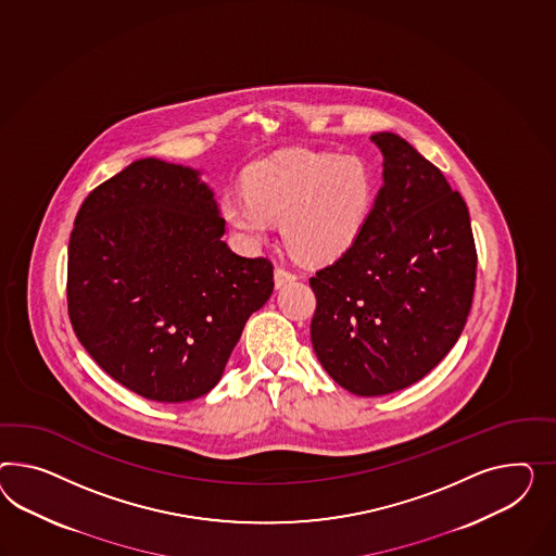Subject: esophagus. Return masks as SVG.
Returning <instances> with one entry per match:
<instances>
[{
  "label": "esophagus",
  "instance_id": "obj_1",
  "mask_svg": "<svg viewBox=\"0 0 556 556\" xmlns=\"http://www.w3.org/2000/svg\"><path fill=\"white\" fill-rule=\"evenodd\" d=\"M295 279H298L295 273L287 270L286 267H277V269H275V287H277V289L286 287L287 283H293Z\"/></svg>",
  "mask_w": 556,
  "mask_h": 556
}]
</instances>
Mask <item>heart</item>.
I'll list each match as a JSON object with an SVG mask.
<instances>
[{"mask_svg": "<svg viewBox=\"0 0 556 556\" xmlns=\"http://www.w3.org/2000/svg\"><path fill=\"white\" fill-rule=\"evenodd\" d=\"M243 194L220 202L226 223L249 242H263L270 223L303 263H326L361 237L375 202V178L358 155L291 150L256 162Z\"/></svg>", "mask_w": 556, "mask_h": 556, "instance_id": "1", "label": "heart"}]
</instances>
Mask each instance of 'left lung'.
Segmentation results:
<instances>
[{
  "label": "left lung",
  "instance_id": "left-lung-1",
  "mask_svg": "<svg viewBox=\"0 0 556 556\" xmlns=\"http://www.w3.org/2000/svg\"><path fill=\"white\" fill-rule=\"evenodd\" d=\"M361 237L309 279L312 344L345 391L380 396L429 375L466 326L478 253L466 202L441 169L396 134Z\"/></svg>",
  "mask_w": 556,
  "mask_h": 556
}]
</instances>
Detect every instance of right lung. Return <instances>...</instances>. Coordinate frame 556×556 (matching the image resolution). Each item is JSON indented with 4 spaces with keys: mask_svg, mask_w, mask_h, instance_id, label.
Instances as JSON below:
<instances>
[{
    "mask_svg": "<svg viewBox=\"0 0 556 556\" xmlns=\"http://www.w3.org/2000/svg\"><path fill=\"white\" fill-rule=\"evenodd\" d=\"M200 172L137 160L97 186L68 242V316L106 375L157 403L211 392L253 312L269 258L237 255Z\"/></svg>",
    "mask_w": 556,
    "mask_h": 556,
    "instance_id": "right-lung-1",
    "label": "right lung"
}]
</instances>
